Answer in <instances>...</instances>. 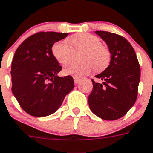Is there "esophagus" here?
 Wrapping results in <instances>:
<instances>
[{"label":"esophagus","mask_w":153,"mask_h":153,"mask_svg":"<svg viewBox=\"0 0 153 153\" xmlns=\"http://www.w3.org/2000/svg\"><path fill=\"white\" fill-rule=\"evenodd\" d=\"M73 79H74V82L75 84H77V83L79 82V81H80V78L78 76H73Z\"/></svg>","instance_id":"obj_1"}]
</instances>
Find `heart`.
<instances>
[{
    "instance_id": "1",
    "label": "heart",
    "mask_w": 153,
    "mask_h": 153,
    "mask_svg": "<svg viewBox=\"0 0 153 153\" xmlns=\"http://www.w3.org/2000/svg\"><path fill=\"white\" fill-rule=\"evenodd\" d=\"M69 41L75 48L84 50L81 57L83 61L68 63L64 68L65 74L81 77L88 74L93 68L95 70L100 71L108 65L110 51L101 44L98 36L87 33H78L71 36ZM52 53L60 64L64 65L70 58L71 48L66 39H62L53 45Z\"/></svg>"
}]
</instances>
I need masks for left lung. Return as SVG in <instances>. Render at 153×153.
<instances>
[{
  "instance_id": "obj_1",
  "label": "left lung",
  "mask_w": 153,
  "mask_h": 153,
  "mask_svg": "<svg viewBox=\"0 0 153 153\" xmlns=\"http://www.w3.org/2000/svg\"><path fill=\"white\" fill-rule=\"evenodd\" d=\"M109 47L110 65L96 75L102 83L92 80L88 96L91 111L106 120H117L131 108L138 96L140 65L135 51L125 38L106 31H96Z\"/></svg>"
}]
</instances>
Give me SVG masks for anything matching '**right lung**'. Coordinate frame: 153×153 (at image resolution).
<instances>
[{"label": "right lung", "instance_id": "1", "mask_svg": "<svg viewBox=\"0 0 153 153\" xmlns=\"http://www.w3.org/2000/svg\"><path fill=\"white\" fill-rule=\"evenodd\" d=\"M68 33L39 32L17 48L11 63V91L22 108L33 117H46L61 106L74 88L70 75H57L62 68L52 53L54 43Z\"/></svg>", "mask_w": 153, "mask_h": 153}]
</instances>
